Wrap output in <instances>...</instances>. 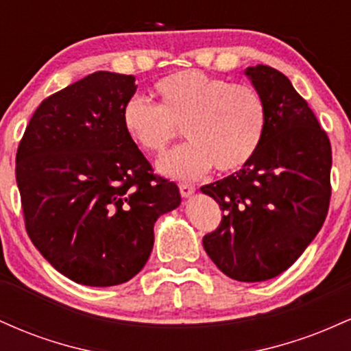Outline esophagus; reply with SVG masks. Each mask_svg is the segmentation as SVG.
<instances>
[{
	"label": "esophagus",
	"instance_id": "obj_1",
	"mask_svg": "<svg viewBox=\"0 0 351 351\" xmlns=\"http://www.w3.org/2000/svg\"><path fill=\"white\" fill-rule=\"evenodd\" d=\"M195 184H188V183H180V193H181V196H184V198H186V196H189V195H193V193H195Z\"/></svg>",
	"mask_w": 351,
	"mask_h": 351
}]
</instances>
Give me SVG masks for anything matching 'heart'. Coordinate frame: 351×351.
Instances as JSON below:
<instances>
[{
  "instance_id": "obj_1",
  "label": "heart",
  "mask_w": 351,
  "mask_h": 351,
  "mask_svg": "<svg viewBox=\"0 0 351 351\" xmlns=\"http://www.w3.org/2000/svg\"><path fill=\"white\" fill-rule=\"evenodd\" d=\"M156 106L128 100L122 125L143 152L163 155L183 127L189 142L160 162L175 178H198L211 170L234 173L259 152L267 108L256 87L231 84L201 71H180L155 84Z\"/></svg>"
}]
</instances>
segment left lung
I'll list each match as a JSON object with an SVG mask.
<instances>
[{
	"instance_id": "8db88e82",
	"label": "left lung",
	"mask_w": 351,
	"mask_h": 351,
	"mask_svg": "<svg viewBox=\"0 0 351 351\" xmlns=\"http://www.w3.org/2000/svg\"><path fill=\"white\" fill-rule=\"evenodd\" d=\"M245 74L263 95L267 127L251 162L201 188L223 209L203 245L228 277L263 282L287 271L324 226L332 147L307 100L282 72L259 64Z\"/></svg>"
}]
</instances>
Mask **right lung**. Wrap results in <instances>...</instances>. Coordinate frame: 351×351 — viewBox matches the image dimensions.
<instances>
[{"label":"right lung","instance_id":"obj_1","mask_svg":"<svg viewBox=\"0 0 351 351\" xmlns=\"http://www.w3.org/2000/svg\"><path fill=\"white\" fill-rule=\"evenodd\" d=\"M134 75L94 72L44 99L16 153L27 236L56 271L90 287L147 264L156 217L181 203L122 125Z\"/></svg>","mask_w":351,"mask_h":351}]
</instances>
